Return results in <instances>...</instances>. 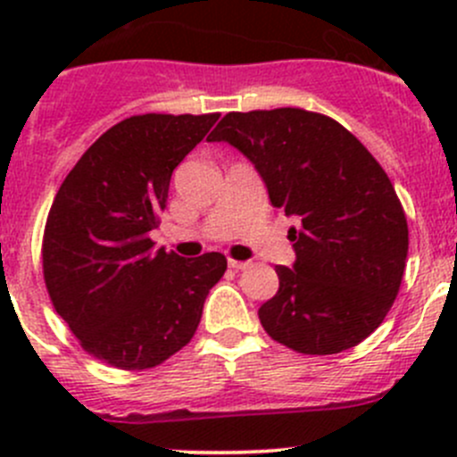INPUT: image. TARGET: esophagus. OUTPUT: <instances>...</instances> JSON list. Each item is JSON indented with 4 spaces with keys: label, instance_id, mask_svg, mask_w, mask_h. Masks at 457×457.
Wrapping results in <instances>:
<instances>
[{
    "label": "esophagus",
    "instance_id": "34e87169",
    "mask_svg": "<svg viewBox=\"0 0 457 457\" xmlns=\"http://www.w3.org/2000/svg\"><path fill=\"white\" fill-rule=\"evenodd\" d=\"M228 265L232 267V270H247V267H250V261H234V258H229L228 261Z\"/></svg>",
    "mask_w": 457,
    "mask_h": 457
}]
</instances>
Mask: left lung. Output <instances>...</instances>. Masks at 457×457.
<instances>
[{
	"label": "left lung",
	"mask_w": 457,
	"mask_h": 457,
	"mask_svg": "<svg viewBox=\"0 0 457 457\" xmlns=\"http://www.w3.org/2000/svg\"><path fill=\"white\" fill-rule=\"evenodd\" d=\"M207 141L252 161L289 228L296 261L278 265V292L258 310L267 334L298 353L356 347L391 310L409 229L371 152L334 119L301 108L229 112Z\"/></svg>",
	"instance_id": "left-lung-1"
}]
</instances>
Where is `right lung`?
<instances>
[{
  "mask_svg": "<svg viewBox=\"0 0 457 457\" xmlns=\"http://www.w3.org/2000/svg\"><path fill=\"white\" fill-rule=\"evenodd\" d=\"M219 114H139L84 152L54 196L44 280L81 347L119 370H150L186 347L207 294L228 270L219 252L154 250L150 232L170 179Z\"/></svg>",
  "mask_w": 457,
  "mask_h": 457,
  "instance_id": "right-lung-1",
  "label": "right lung"
}]
</instances>
